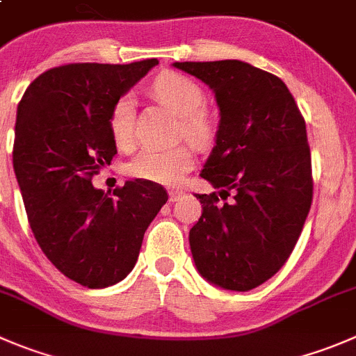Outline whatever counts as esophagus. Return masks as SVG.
<instances>
[{
    "mask_svg": "<svg viewBox=\"0 0 356 356\" xmlns=\"http://www.w3.org/2000/svg\"><path fill=\"white\" fill-rule=\"evenodd\" d=\"M185 195V191H181V188H171L169 191V201L175 202L178 201V199H181Z\"/></svg>",
    "mask_w": 356,
    "mask_h": 356,
    "instance_id": "1",
    "label": "esophagus"
}]
</instances>
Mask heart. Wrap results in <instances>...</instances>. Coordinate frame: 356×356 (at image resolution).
<instances>
[{"label":"heart","mask_w":356,"mask_h":356,"mask_svg":"<svg viewBox=\"0 0 356 356\" xmlns=\"http://www.w3.org/2000/svg\"><path fill=\"white\" fill-rule=\"evenodd\" d=\"M152 90L155 96L181 117L180 133L199 147H206L215 138V120L204 110L206 94L191 76L165 71L155 79ZM110 133L115 145L129 148L134 141V101L122 96L111 108ZM195 152L191 145L172 148H143L134 155L125 172L133 178L162 185H175L194 168Z\"/></svg>","instance_id":"1"}]
</instances>
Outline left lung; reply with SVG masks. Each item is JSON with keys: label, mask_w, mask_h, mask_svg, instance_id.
Returning a JSON list of instances; mask_svg holds the SVG:
<instances>
[{"label": "left lung", "mask_w": 356, "mask_h": 356, "mask_svg": "<svg viewBox=\"0 0 356 356\" xmlns=\"http://www.w3.org/2000/svg\"><path fill=\"white\" fill-rule=\"evenodd\" d=\"M175 67L211 87L220 108L216 145L201 172L220 194H195L202 215L188 236L192 257L208 282L246 292L282 269L309 213L306 120L283 80L252 64L227 59Z\"/></svg>", "instance_id": "obj_1"}]
</instances>
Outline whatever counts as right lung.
<instances>
[{
  "instance_id": "add662e5",
  "label": "right lung",
  "mask_w": 356,
  "mask_h": 356,
  "mask_svg": "<svg viewBox=\"0 0 356 356\" xmlns=\"http://www.w3.org/2000/svg\"><path fill=\"white\" fill-rule=\"evenodd\" d=\"M155 64L52 67L17 106L13 171L31 231L47 259L87 289L115 285L133 270L145 231L168 201L165 188L147 180L125 181L113 195L92 187L117 154L111 108Z\"/></svg>"
}]
</instances>
